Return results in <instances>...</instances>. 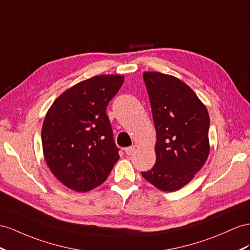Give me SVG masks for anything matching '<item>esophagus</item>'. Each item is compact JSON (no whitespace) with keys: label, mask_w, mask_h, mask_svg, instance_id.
Wrapping results in <instances>:
<instances>
[{"label":"esophagus","mask_w":250,"mask_h":250,"mask_svg":"<svg viewBox=\"0 0 250 250\" xmlns=\"http://www.w3.org/2000/svg\"><path fill=\"white\" fill-rule=\"evenodd\" d=\"M125 154L126 155H132L134 152L136 151V146H129V148H125Z\"/></svg>","instance_id":"esophagus-1"}]
</instances>
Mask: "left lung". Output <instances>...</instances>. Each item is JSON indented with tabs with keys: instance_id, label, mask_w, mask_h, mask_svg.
Wrapping results in <instances>:
<instances>
[{
	"instance_id": "obj_1",
	"label": "left lung",
	"mask_w": 250,
	"mask_h": 250,
	"mask_svg": "<svg viewBox=\"0 0 250 250\" xmlns=\"http://www.w3.org/2000/svg\"><path fill=\"white\" fill-rule=\"evenodd\" d=\"M156 130V164L142 172L153 186L173 192L189 184L206 163L209 152V114L186 83L174 76L145 72Z\"/></svg>"
}]
</instances>
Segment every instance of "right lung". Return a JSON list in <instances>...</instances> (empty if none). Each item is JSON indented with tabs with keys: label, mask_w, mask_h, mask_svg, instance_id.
<instances>
[{
	"label": "right lung",
	"mask_w": 250,
	"mask_h": 250,
	"mask_svg": "<svg viewBox=\"0 0 250 250\" xmlns=\"http://www.w3.org/2000/svg\"><path fill=\"white\" fill-rule=\"evenodd\" d=\"M124 81L120 75L94 76L64 91L48 108L41 132L43 155L68 189L98 187L119 159L105 111Z\"/></svg>",
	"instance_id": "add662e5"
}]
</instances>
